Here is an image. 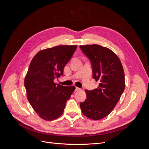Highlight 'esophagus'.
<instances>
[{"instance_id":"34e87169","label":"esophagus","mask_w":149,"mask_h":149,"mask_svg":"<svg viewBox=\"0 0 149 149\" xmlns=\"http://www.w3.org/2000/svg\"><path fill=\"white\" fill-rule=\"evenodd\" d=\"M80 90V88H78V87H76V88H75V91H79Z\"/></svg>"}]
</instances>
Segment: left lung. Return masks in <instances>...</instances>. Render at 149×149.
Wrapping results in <instances>:
<instances>
[{
  "label": "left lung",
  "mask_w": 149,
  "mask_h": 149,
  "mask_svg": "<svg viewBox=\"0 0 149 149\" xmlns=\"http://www.w3.org/2000/svg\"><path fill=\"white\" fill-rule=\"evenodd\" d=\"M91 61L93 77L99 86L86 90L87 97L80 103L82 113L93 120H100L113 110L125 89V76L120 60L110 49L98 45H80Z\"/></svg>",
  "instance_id": "left-lung-1"
}]
</instances>
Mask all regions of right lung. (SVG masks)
<instances>
[{
	"label": "right lung",
	"mask_w": 149,
	"mask_h": 149,
	"mask_svg": "<svg viewBox=\"0 0 149 149\" xmlns=\"http://www.w3.org/2000/svg\"><path fill=\"white\" fill-rule=\"evenodd\" d=\"M77 46L60 45L40 51L31 60L24 85L31 107L42 119L53 120L64 111L74 86L56 84L53 80L63 73L64 67Z\"/></svg>",
	"instance_id": "1"
}]
</instances>
